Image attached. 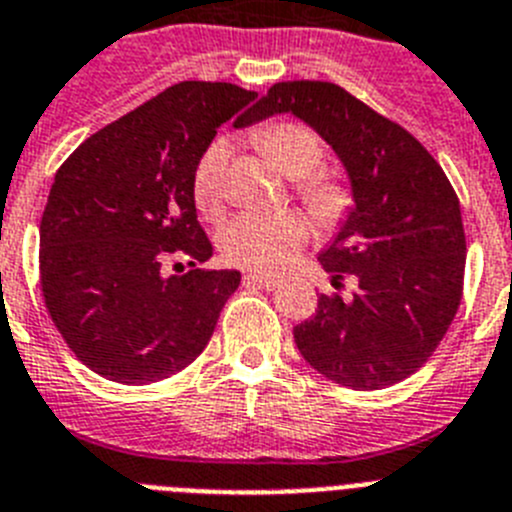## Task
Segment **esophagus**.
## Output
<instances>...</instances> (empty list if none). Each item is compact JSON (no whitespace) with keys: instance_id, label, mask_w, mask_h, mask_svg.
Segmentation results:
<instances>
[{"instance_id":"esophagus-1","label":"esophagus","mask_w":512,"mask_h":512,"mask_svg":"<svg viewBox=\"0 0 512 512\" xmlns=\"http://www.w3.org/2000/svg\"><path fill=\"white\" fill-rule=\"evenodd\" d=\"M242 283H245V285H260V288L275 290L280 285V278H273V275H262V273H245V275H242Z\"/></svg>"}]
</instances>
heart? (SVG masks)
Instances as JSON below:
<instances>
[{
    "label": "heart",
    "instance_id": "heart-1",
    "mask_svg": "<svg viewBox=\"0 0 512 512\" xmlns=\"http://www.w3.org/2000/svg\"><path fill=\"white\" fill-rule=\"evenodd\" d=\"M262 147L267 158L283 176L306 178L324 160V142L313 130L296 122H280L262 132ZM227 165V145L214 142L206 147L196 170H193V204L204 216L222 211V178ZM306 204L319 219H334L344 206V191L329 178H306L301 181ZM306 239V224L296 214H239L222 224L216 245L227 262L252 270H278L293 257Z\"/></svg>",
    "mask_w": 512,
    "mask_h": 512
}]
</instances>
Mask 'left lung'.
Listing matches in <instances>:
<instances>
[{
  "instance_id": "obj_1",
  "label": "left lung",
  "mask_w": 512,
  "mask_h": 512,
  "mask_svg": "<svg viewBox=\"0 0 512 512\" xmlns=\"http://www.w3.org/2000/svg\"><path fill=\"white\" fill-rule=\"evenodd\" d=\"M293 114L342 163L352 193L319 260L331 283L352 275V298L321 296L293 329L298 352L326 380L380 390L413 375L444 339L462 298L459 199L426 147L329 81H280L234 127Z\"/></svg>"
}]
</instances>
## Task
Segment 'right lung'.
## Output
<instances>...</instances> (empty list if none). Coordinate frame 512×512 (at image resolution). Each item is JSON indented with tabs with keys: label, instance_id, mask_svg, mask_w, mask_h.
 <instances>
[{
	"label": "right lung",
	"instance_id": "add662e5",
	"mask_svg": "<svg viewBox=\"0 0 512 512\" xmlns=\"http://www.w3.org/2000/svg\"><path fill=\"white\" fill-rule=\"evenodd\" d=\"M255 96L181 81L81 142L55 173L40 222V285L53 324L96 375L158 382L209 344L242 275H165L163 262L188 255L196 267L211 257L193 170L216 127Z\"/></svg>",
	"mask_w": 512,
	"mask_h": 512
}]
</instances>
